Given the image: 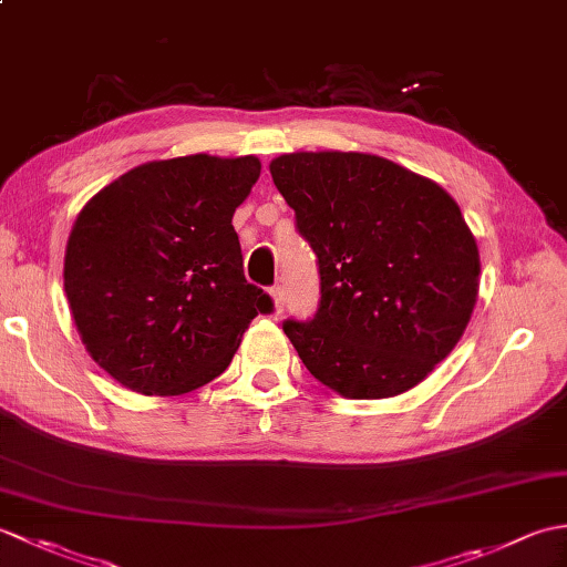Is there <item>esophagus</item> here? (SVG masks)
<instances>
[{
  "mask_svg": "<svg viewBox=\"0 0 567 567\" xmlns=\"http://www.w3.org/2000/svg\"><path fill=\"white\" fill-rule=\"evenodd\" d=\"M270 299H272L275 311H277V315H280V311L285 309V290H282V285H275V287H272V290H270Z\"/></svg>",
  "mask_w": 567,
  "mask_h": 567,
  "instance_id": "esophagus-1",
  "label": "esophagus"
}]
</instances>
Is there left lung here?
Returning <instances> with one entry per match:
<instances>
[{"mask_svg": "<svg viewBox=\"0 0 567 567\" xmlns=\"http://www.w3.org/2000/svg\"><path fill=\"white\" fill-rule=\"evenodd\" d=\"M270 175L319 260L315 319L282 327L307 370L348 400L416 388L477 302L480 252L461 207L370 153H285Z\"/></svg>", "mask_w": 567, "mask_h": 567, "instance_id": "1", "label": "left lung"}]
</instances>
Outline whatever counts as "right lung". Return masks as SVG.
<instances>
[{"label": "right lung", "mask_w": 567, "mask_h": 567, "mask_svg": "<svg viewBox=\"0 0 567 567\" xmlns=\"http://www.w3.org/2000/svg\"><path fill=\"white\" fill-rule=\"evenodd\" d=\"M256 155L151 161L100 189L65 246V295L102 370L138 394H185L219 378L272 299L244 275L234 212Z\"/></svg>", "instance_id": "1"}]
</instances>
